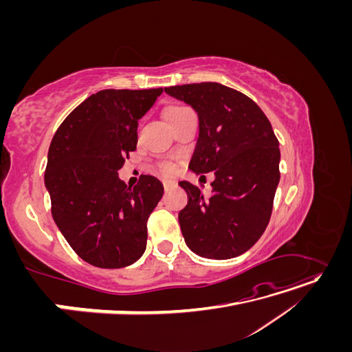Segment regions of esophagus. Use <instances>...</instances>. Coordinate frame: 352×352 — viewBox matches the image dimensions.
I'll list each match as a JSON object with an SVG mask.
<instances>
[{"instance_id":"1","label":"esophagus","mask_w":352,"mask_h":352,"mask_svg":"<svg viewBox=\"0 0 352 352\" xmlns=\"http://www.w3.org/2000/svg\"><path fill=\"white\" fill-rule=\"evenodd\" d=\"M163 185H164V189L167 190V189H172L176 184L173 182V180H167V179H166V180H163Z\"/></svg>"}]
</instances>
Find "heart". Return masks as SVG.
<instances>
[{"mask_svg":"<svg viewBox=\"0 0 352 352\" xmlns=\"http://www.w3.org/2000/svg\"><path fill=\"white\" fill-rule=\"evenodd\" d=\"M189 111H192V110H190L189 107H186V105H184V104H170V105H167V107L164 109L163 116H164L166 122L170 126V124H173L177 119H180V117L185 116ZM160 170H162L163 175H170V173L173 172V167H172V164L164 163V164L160 166Z\"/></svg>","mask_w":352,"mask_h":352,"instance_id":"obj_1","label":"heart"}]
</instances>
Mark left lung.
Listing matches in <instances>:
<instances>
[{"label":"left lung","instance_id":"8db88e82","mask_svg":"<svg viewBox=\"0 0 352 352\" xmlns=\"http://www.w3.org/2000/svg\"><path fill=\"white\" fill-rule=\"evenodd\" d=\"M164 91L198 113L199 136L189 168L216 175L210 197L179 182L188 192V206L179 212L185 242L201 257H238L269 225L280 179L278 138L263 110L236 89L201 82Z\"/></svg>","mask_w":352,"mask_h":352}]
</instances>
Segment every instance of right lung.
I'll list each match as a JSON object with an SVG mask.
<instances>
[{
	"label": "right lung",
	"instance_id": "1",
	"mask_svg": "<svg viewBox=\"0 0 352 352\" xmlns=\"http://www.w3.org/2000/svg\"><path fill=\"white\" fill-rule=\"evenodd\" d=\"M162 94L100 91L66 117L51 141L45 186L52 219L73 251L95 267H126L146 248V221L163 184L145 175L127 186L117 170L136 150L138 122Z\"/></svg>",
	"mask_w": 352,
	"mask_h": 352
}]
</instances>
